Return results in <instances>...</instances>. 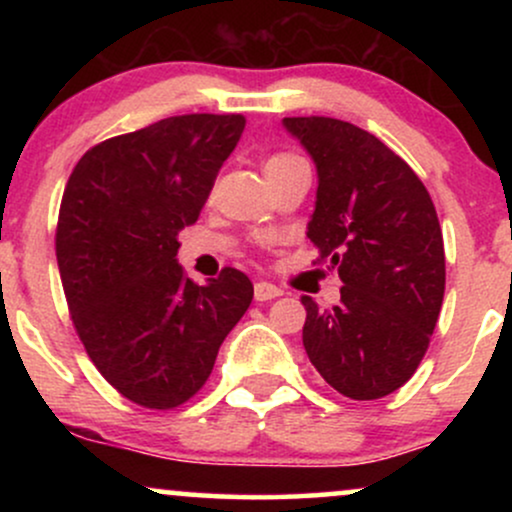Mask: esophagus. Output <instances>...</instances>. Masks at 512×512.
<instances>
[{"mask_svg": "<svg viewBox=\"0 0 512 512\" xmlns=\"http://www.w3.org/2000/svg\"><path fill=\"white\" fill-rule=\"evenodd\" d=\"M281 293H284V291H281L279 286L269 284V281H257V284H255V298H257V301H272V298H279Z\"/></svg>", "mask_w": 512, "mask_h": 512, "instance_id": "esophagus-1", "label": "esophagus"}]
</instances>
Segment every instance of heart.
<instances>
[{
  "label": "heart",
  "instance_id": "obj_1",
  "mask_svg": "<svg viewBox=\"0 0 512 512\" xmlns=\"http://www.w3.org/2000/svg\"><path fill=\"white\" fill-rule=\"evenodd\" d=\"M289 158H293V156H289V154H276V156L269 158V161H267V166H269V163H281V161H289Z\"/></svg>",
  "mask_w": 512,
  "mask_h": 512
}]
</instances>
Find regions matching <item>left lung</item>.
Segmentation results:
<instances>
[{"label":"left lung","mask_w":512,"mask_h":512,"mask_svg":"<svg viewBox=\"0 0 512 512\" xmlns=\"http://www.w3.org/2000/svg\"><path fill=\"white\" fill-rule=\"evenodd\" d=\"M317 168L308 238L342 279V301L303 296V346L351 399H380L414 375L445 293L443 233L419 175L378 137L334 117H284Z\"/></svg>","instance_id":"left-lung-1"}]
</instances>
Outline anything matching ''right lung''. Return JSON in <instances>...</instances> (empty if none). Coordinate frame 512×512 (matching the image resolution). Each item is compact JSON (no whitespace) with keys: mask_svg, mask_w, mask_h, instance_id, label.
<instances>
[{"mask_svg":"<svg viewBox=\"0 0 512 512\" xmlns=\"http://www.w3.org/2000/svg\"><path fill=\"white\" fill-rule=\"evenodd\" d=\"M243 129V115L166 117L88 149L64 187L55 250L76 334L139 407L195 397L250 308L243 272L197 286L175 260Z\"/></svg>","mask_w":512,"mask_h":512,"instance_id":"1","label":"right lung"}]
</instances>
